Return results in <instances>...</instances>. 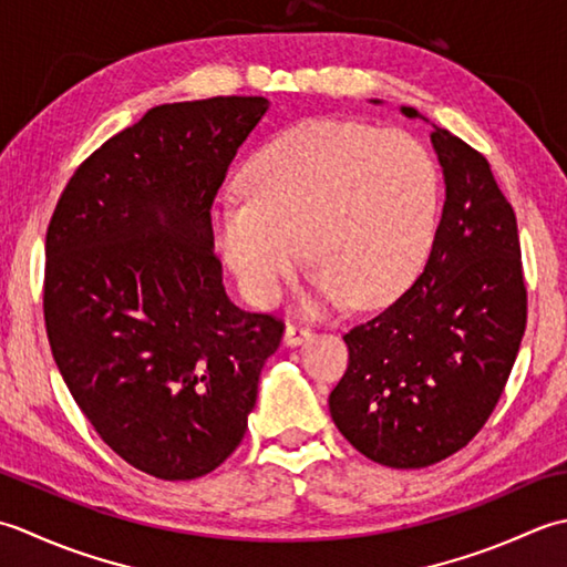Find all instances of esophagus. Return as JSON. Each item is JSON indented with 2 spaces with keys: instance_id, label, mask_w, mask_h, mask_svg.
Masks as SVG:
<instances>
[{
  "instance_id": "1",
  "label": "esophagus",
  "mask_w": 567,
  "mask_h": 567,
  "mask_svg": "<svg viewBox=\"0 0 567 567\" xmlns=\"http://www.w3.org/2000/svg\"><path fill=\"white\" fill-rule=\"evenodd\" d=\"M306 340H310V330L303 328V326H293V322H288L286 330H284L286 348H298V344H303Z\"/></svg>"
}]
</instances>
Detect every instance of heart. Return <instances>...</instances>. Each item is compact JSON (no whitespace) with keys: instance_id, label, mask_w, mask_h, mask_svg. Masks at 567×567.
Wrapping results in <instances>:
<instances>
[{"instance_id":"b5f03b06","label":"heart","mask_w":567,"mask_h":567,"mask_svg":"<svg viewBox=\"0 0 567 567\" xmlns=\"http://www.w3.org/2000/svg\"><path fill=\"white\" fill-rule=\"evenodd\" d=\"M245 198L210 210L215 245L254 303L271 306L301 245L313 300L357 306L396 296L433 245L437 173L406 132L308 120L264 144L245 168Z\"/></svg>"}]
</instances>
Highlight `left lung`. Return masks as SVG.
Masks as SVG:
<instances>
[{"instance_id": "obj_1", "label": "left lung", "mask_w": 567, "mask_h": 567, "mask_svg": "<svg viewBox=\"0 0 567 567\" xmlns=\"http://www.w3.org/2000/svg\"><path fill=\"white\" fill-rule=\"evenodd\" d=\"M431 144L445 203L429 261L406 293L344 334L350 364L328 401L352 447L396 470L435 465L480 433L526 330L514 207L480 152L435 124Z\"/></svg>"}]
</instances>
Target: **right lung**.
<instances>
[{"label":"right lung","instance_id":"obj_1","mask_svg":"<svg viewBox=\"0 0 567 567\" xmlns=\"http://www.w3.org/2000/svg\"><path fill=\"white\" fill-rule=\"evenodd\" d=\"M267 97L148 110L80 166L45 233L43 316L68 391L158 480L223 465L247 431L281 320L229 300L210 207Z\"/></svg>","mask_w":567,"mask_h":567}]
</instances>
